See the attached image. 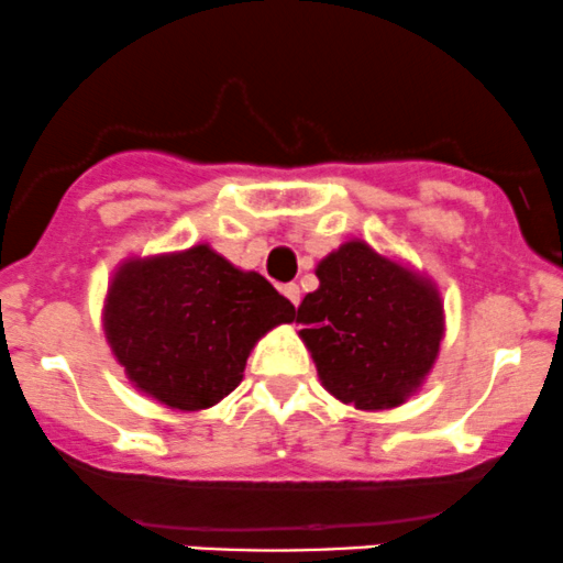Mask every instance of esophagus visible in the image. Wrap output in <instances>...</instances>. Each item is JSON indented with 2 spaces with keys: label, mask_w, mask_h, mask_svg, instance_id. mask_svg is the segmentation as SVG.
<instances>
[{
  "label": "esophagus",
  "mask_w": 563,
  "mask_h": 563,
  "mask_svg": "<svg viewBox=\"0 0 563 563\" xmlns=\"http://www.w3.org/2000/svg\"><path fill=\"white\" fill-rule=\"evenodd\" d=\"M282 292H284V298H287L292 306L300 303V287H298V284H284Z\"/></svg>",
  "instance_id": "1"
}]
</instances>
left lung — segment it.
<instances>
[{"label":"left lung","instance_id":"8db88e82","mask_svg":"<svg viewBox=\"0 0 563 563\" xmlns=\"http://www.w3.org/2000/svg\"><path fill=\"white\" fill-rule=\"evenodd\" d=\"M320 287L292 320L303 324L324 390L357 409H390L422 385L444 317L431 282L350 241L317 265Z\"/></svg>","mask_w":563,"mask_h":563}]
</instances>
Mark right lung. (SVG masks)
<instances>
[{
	"label": "right lung",
	"mask_w": 563,
	"mask_h": 563,
	"mask_svg": "<svg viewBox=\"0 0 563 563\" xmlns=\"http://www.w3.org/2000/svg\"><path fill=\"white\" fill-rule=\"evenodd\" d=\"M292 317L295 306L268 279L200 243L121 265L108 289L106 335L135 387L197 411L233 393L254 341Z\"/></svg>",
	"instance_id": "add662e5"
}]
</instances>
